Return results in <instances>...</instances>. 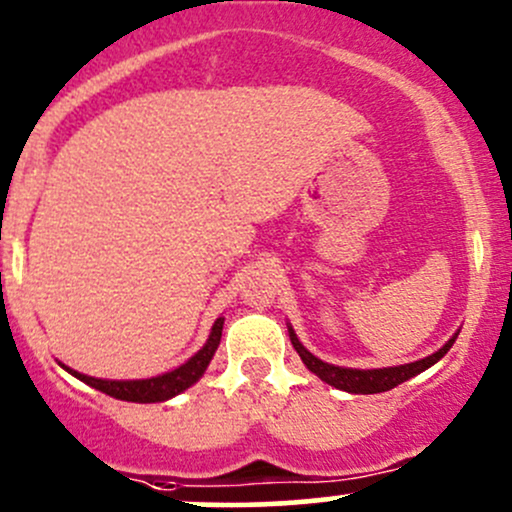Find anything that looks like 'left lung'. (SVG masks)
<instances>
[{"instance_id": "obj_1", "label": "left lung", "mask_w": 512, "mask_h": 512, "mask_svg": "<svg viewBox=\"0 0 512 512\" xmlns=\"http://www.w3.org/2000/svg\"><path fill=\"white\" fill-rule=\"evenodd\" d=\"M289 338H291V345H294V350L299 352V357L303 359V364H306L313 374L320 376L325 384L335 386V389H342L347 393H381V391L393 389V386L403 384V381H408L411 376L425 372V369L432 367L437 359H442L447 355V350L454 345L457 335H454L449 342H445V347H440L435 355L418 359V362H411V364H401V367H389V369L335 367V364H328V362H323V359L313 357L311 352L301 345L299 338H296V333L291 328H289Z\"/></svg>"}]
</instances>
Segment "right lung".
<instances>
[{"label":"right lung","instance_id":"obj_1","mask_svg":"<svg viewBox=\"0 0 512 512\" xmlns=\"http://www.w3.org/2000/svg\"><path fill=\"white\" fill-rule=\"evenodd\" d=\"M221 330H223V318H218L211 328L209 342H206V345L201 347V350L196 352L189 362H184L182 367L172 369V372H167L162 376H153V379L109 381V379H94V376L72 372V369H67V367L65 369L72 376H77V379L84 381V384L92 386V389L106 393V396L121 398V401H133V403L167 401V398L177 396V393H182L184 389H189V386L196 384V381H199V376L206 372L213 352H216L218 345H221Z\"/></svg>","mask_w":512,"mask_h":512}]
</instances>
